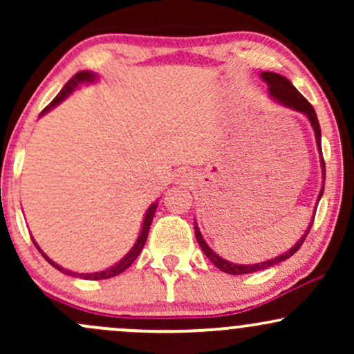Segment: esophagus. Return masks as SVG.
Segmentation results:
<instances>
[{"label":"esophagus","mask_w":354,"mask_h":354,"mask_svg":"<svg viewBox=\"0 0 354 354\" xmlns=\"http://www.w3.org/2000/svg\"><path fill=\"white\" fill-rule=\"evenodd\" d=\"M178 183H188L189 181V173L186 171H180L178 173Z\"/></svg>","instance_id":"34e87169"}]
</instances>
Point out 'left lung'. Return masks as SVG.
Here are the masks:
<instances>
[{"label":"left lung","mask_w":354,"mask_h":354,"mask_svg":"<svg viewBox=\"0 0 354 354\" xmlns=\"http://www.w3.org/2000/svg\"><path fill=\"white\" fill-rule=\"evenodd\" d=\"M259 78H261L268 84V93H270L271 100L276 101V103H278V104H281V106H284V108H290V109H293V111H298V113H301V115L306 116V120L310 121L313 131H315L316 148H318V153H319L321 176H323V181H321L319 194H318V198H316V205H315V213H316V208H318V203L321 200V196H323L324 174H326V171H324L323 151H321V128H319L318 116H316L315 108H313L311 104L308 103L306 100H304V96L298 91V89L293 86V83H291L290 80L284 78V76H281V75H278V73L261 71V73H259ZM315 213H313L310 225H308V228L304 230V233L301 234V238H299L298 241H296L295 245L290 248V250L284 251L283 254L274 256V258L266 259V261L251 263V265H236V263H231V261H228V259L221 258V256H219L218 253H214V251L208 246V243L205 241V238H203L201 231H200V228H198L196 219H194V234H196V241H198V245L201 246L203 253L206 254V258H208L209 261L218 268V270L225 271V273H230V274H248V273H254V271L266 270V268L274 266V265H278V263L284 261V259L291 258V256H293L296 251H298L299 248H301L304 238H306L308 233H310L311 225H313V218H315Z\"/></svg>","instance_id":"left-lung-1"}]
</instances>
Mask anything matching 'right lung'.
I'll return each mask as SVG.
<instances>
[{"mask_svg": "<svg viewBox=\"0 0 354 354\" xmlns=\"http://www.w3.org/2000/svg\"><path fill=\"white\" fill-rule=\"evenodd\" d=\"M98 80H100V76L96 75V73H93V71L84 70V71L76 73V75L73 76V78H71L70 81H68L66 84H64L63 89H61V91L58 93V96H56V98L53 100L51 103L48 104V106L43 109L41 115H39V116L46 115V113L51 111L53 108H56L59 103H63V101L66 100L68 96H70L73 91H76V89H78L80 86H83V84H95ZM156 208H158V200L154 201V203H151V205H149V208L146 209L145 218H143V223H141L140 234H138L135 245H133L131 250H129L128 253H126V254L123 256V258H121L118 263H115V265H113V266L106 268V270L95 271V273H76V271L66 270V268H63L61 265H58V263L53 261L50 256H48V254L44 253V251L41 250V248H39L38 243L35 241V238H33V243H35V246L38 248L39 253L43 254V258L46 259V261L50 263V265H51L53 268H56V270L61 271V273H64V274H68V276H75V278H81V279H108V278H113V276H118L120 273H123L126 268H129V266L133 265V261H135V259L138 258V254L141 253V250H143V246H145V243H146V238H148L149 226H151V221H153V218H154V213H156Z\"/></svg>", "mask_w": 354, "mask_h": 354, "instance_id": "add662e5", "label": "right lung"}]
</instances>
